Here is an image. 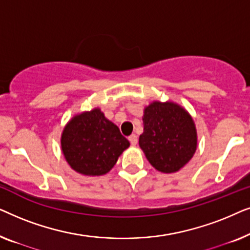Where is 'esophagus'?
<instances>
[{"label": "esophagus", "instance_id": "34e87169", "mask_svg": "<svg viewBox=\"0 0 250 250\" xmlns=\"http://www.w3.org/2000/svg\"><path fill=\"white\" fill-rule=\"evenodd\" d=\"M128 141L131 142L132 146H135L136 143H138V136H136L135 134H132L128 136Z\"/></svg>", "mask_w": 250, "mask_h": 250}]
</instances>
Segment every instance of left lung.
Returning a JSON list of instances; mask_svg holds the SVG:
<instances>
[{"label": "left lung", "instance_id": "left-lung-1", "mask_svg": "<svg viewBox=\"0 0 250 250\" xmlns=\"http://www.w3.org/2000/svg\"><path fill=\"white\" fill-rule=\"evenodd\" d=\"M140 148L157 170L177 172L192 158L197 133L190 115L173 102H152L145 109Z\"/></svg>", "mask_w": 250, "mask_h": 250}]
</instances>
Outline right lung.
I'll return each instance as SVG.
<instances>
[{
	"mask_svg": "<svg viewBox=\"0 0 250 250\" xmlns=\"http://www.w3.org/2000/svg\"><path fill=\"white\" fill-rule=\"evenodd\" d=\"M129 142L100 109L75 116L61 136V148L71 168L84 175H104Z\"/></svg>",
	"mask_w": 250,
	"mask_h": 250,
	"instance_id": "obj_1",
	"label": "right lung"
}]
</instances>
